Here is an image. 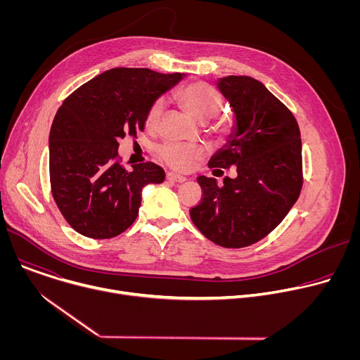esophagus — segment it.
<instances>
[{"mask_svg":"<svg viewBox=\"0 0 360 360\" xmlns=\"http://www.w3.org/2000/svg\"><path fill=\"white\" fill-rule=\"evenodd\" d=\"M167 181H171V182H185L186 178L179 175V174H175V172H168L167 174Z\"/></svg>","mask_w":360,"mask_h":360,"instance_id":"1","label":"esophagus"}]
</instances>
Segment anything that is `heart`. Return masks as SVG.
I'll use <instances>...</instances> for the list:
<instances>
[{"label": "heart", "instance_id": "b5f03b06", "mask_svg": "<svg viewBox=\"0 0 360 360\" xmlns=\"http://www.w3.org/2000/svg\"><path fill=\"white\" fill-rule=\"evenodd\" d=\"M176 98L182 107L196 120L205 121L215 114H218L224 105V98L221 92L212 85L195 81L181 86L176 91ZM165 110V101L158 98L152 102L146 111L145 124L148 128L155 129L162 118ZM233 122L231 118L221 117L214 124V131L226 136L231 134ZM158 157L168 167L178 171H188L196 162L205 157V149L199 145L181 143V142H167L158 148Z\"/></svg>", "mask_w": 360, "mask_h": 360}]
</instances>
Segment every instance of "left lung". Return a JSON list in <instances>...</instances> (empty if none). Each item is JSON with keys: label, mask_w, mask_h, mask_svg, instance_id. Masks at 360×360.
Here are the masks:
<instances>
[{"label": "left lung", "mask_w": 360, "mask_h": 360, "mask_svg": "<svg viewBox=\"0 0 360 360\" xmlns=\"http://www.w3.org/2000/svg\"><path fill=\"white\" fill-rule=\"evenodd\" d=\"M236 117L235 132L210 160L214 174L235 167L238 176H198L202 198L191 208L195 226L224 248H245L269 235L288 215L303 185L302 141L290 110L246 75L218 82Z\"/></svg>", "instance_id": "8db88e82"}]
</instances>
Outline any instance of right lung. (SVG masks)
Segmentation results:
<instances>
[{
  "label": "right lung",
  "mask_w": 360,
  "mask_h": 360,
  "mask_svg": "<svg viewBox=\"0 0 360 360\" xmlns=\"http://www.w3.org/2000/svg\"><path fill=\"white\" fill-rule=\"evenodd\" d=\"M182 77L112 68L64 99L49 131V182L74 231L92 239L122 233L138 217L142 188L164 182V169L153 162L127 169L118 141L143 131L149 105Z\"/></svg>",
  "instance_id": "right-lung-1"
}]
</instances>
